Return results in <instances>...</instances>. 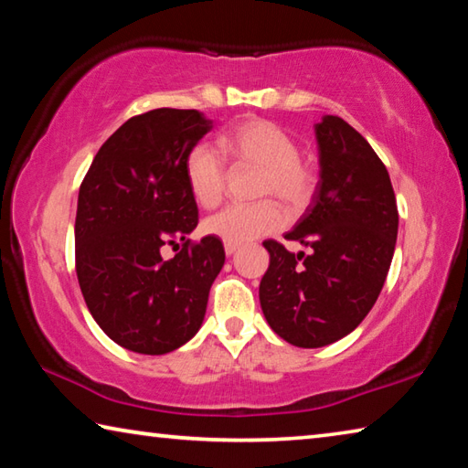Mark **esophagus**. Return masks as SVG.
I'll list each match as a JSON object with an SVG mask.
<instances>
[{
    "mask_svg": "<svg viewBox=\"0 0 468 468\" xmlns=\"http://www.w3.org/2000/svg\"><path fill=\"white\" fill-rule=\"evenodd\" d=\"M237 248H239V245H237V243H225V253H227V256H233V253L237 251Z\"/></svg>",
    "mask_w": 468,
    "mask_h": 468,
    "instance_id": "esophagus-1",
    "label": "esophagus"
}]
</instances>
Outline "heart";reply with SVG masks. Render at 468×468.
<instances>
[{
  "mask_svg": "<svg viewBox=\"0 0 468 468\" xmlns=\"http://www.w3.org/2000/svg\"><path fill=\"white\" fill-rule=\"evenodd\" d=\"M218 150L235 165L260 169L256 194L279 197L291 210L312 200L318 176L291 133L268 120H245L218 136ZM186 181L196 202L215 208L225 196L227 171L215 148L196 144L186 156ZM284 223V212L274 200L256 204H233L204 220V231L225 243H243L274 233Z\"/></svg>",
  "mask_w": 468,
  "mask_h": 468,
  "instance_id": "b5f03b06",
  "label": "heart"
}]
</instances>
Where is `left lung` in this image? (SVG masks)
I'll return each instance as SVG.
<instances>
[{"label":"left lung","mask_w":468,"mask_h":468,"mask_svg":"<svg viewBox=\"0 0 468 468\" xmlns=\"http://www.w3.org/2000/svg\"><path fill=\"white\" fill-rule=\"evenodd\" d=\"M320 181L292 231L310 253L268 239L271 266L260 305L287 343L318 348L353 332L374 307L390 271L399 208L390 176L361 133L336 115L315 123Z\"/></svg>","instance_id":"8db88e82"}]
</instances>
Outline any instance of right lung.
Segmentation results:
<instances>
[{
    "label": "right lung",
    "instance_id": "obj_1",
    "mask_svg": "<svg viewBox=\"0 0 468 468\" xmlns=\"http://www.w3.org/2000/svg\"><path fill=\"white\" fill-rule=\"evenodd\" d=\"M212 120L196 109H153L99 148L76 210V274L105 335L142 355H165L200 330L212 282L225 264L218 237L197 243V206L186 156ZM182 243L171 261L163 244Z\"/></svg>",
    "mask_w": 468,
    "mask_h": 468
}]
</instances>
